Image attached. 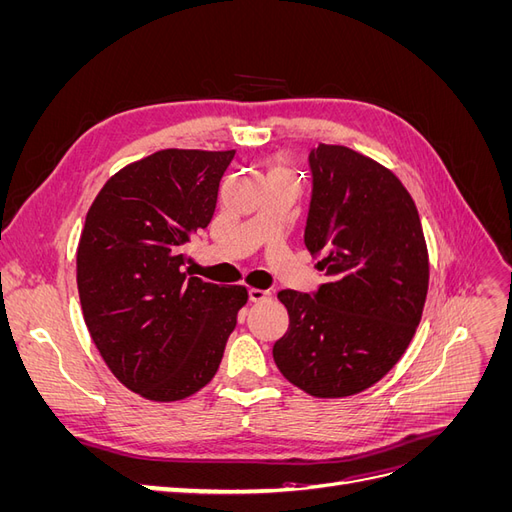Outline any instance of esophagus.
<instances>
[{
    "label": "esophagus",
    "mask_w": 512,
    "mask_h": 512,
    "mask_svg": "<svg viewBox=\"0 0 512 512\" xmlns=\"http://www.w3.org/2000/svg\"><path fill=\"white\" fill-rule=\"evenodd\" d=\"M247 297H250L252 303H260V301L271 299V292L269 290H260V288H250V290H247Z\"/></svg>",
    "instance_id": "obj_1"
}]
</instances>
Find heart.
Segmentation results:
<instances>
[{
    "label": "heart",
    "instance_id": "b5f03b06",
    "mask_svg": "<svg viewBox=\"0 0 512 512\" xmlns=\"http://www.w3.org/2000/svg\"><path fill=\"white\" fill-rule=\"evenodd\" d=\"M271 175H290V177H294L292 168L286 164V160H275V164L271 166Z\"/></svg>",
    "mask_w": 512,
    "mask_h": 512
}]
</instances>
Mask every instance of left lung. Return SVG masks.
Returning a JSON list of instances; mask_svg holds the SVG:
<instances>
[{
	"mask_svg": "<svg viewBox=\"0 0 512 512\" xmlns=\"http://www.w3.org/2000/svg\"><path fill=\"white\" fill-rule=\"evenodd\" d=\"M309 168L305 247L327 282L314 294L277 292L290 324L273 361L309 395L348 397L406 352L427 297V245L414 200L389 168L322 143Z\"/></svg>",
	"mask_w": 512,
	"mask_h": 512,
	"instance_id": "obj_1",
	"label": "left lung"
}]
</instances>
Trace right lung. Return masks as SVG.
I'll use <instances>...</instances> for the list:
<instances>
[{
    "instance_id": "obj_1",
    "label": "right lung",
    "mask_w": 512,
    "mask_h": 512,
    "mask_svg": "<svg viewBox=\"0 0 512 512\" xmlns=\"http://www.w3.org/2000/svg\"><path fill=\"white\" fill-rule=\"evenodd\" d=\"M235 151L164 149L121 168L87 211L76 250L85 324L104 363L153 401L190 397L215 376L243 286L185 271Z\"/></svg>"
}]
</instances>
